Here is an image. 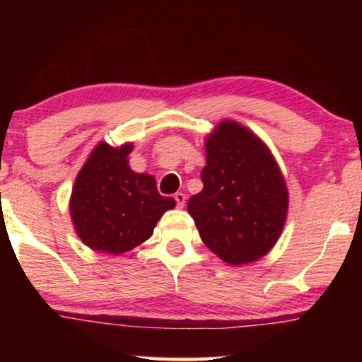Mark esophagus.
<instances>
[{
    "instance_id": "esophagus-1",
    "label": "esophagus",
    "mask_w": 362,
    "mask_h": 362,
    "mask_svg": "<svg viewBox=\"0 0 362 362\" xmlns=\"http://www.w3.org/2000/svg\"><path fill=\"white\" fill-rule=\"evenodd\" d=\"M173 199H175V202H177L178 207H184L185 206V194L184 192H177L175 195H173Z\"/></svg>"
}]
</instances>
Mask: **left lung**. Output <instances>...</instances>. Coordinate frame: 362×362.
I'll list each match as a JSON object with an SVG mask.
<instances>
[{
	"mask_svg": "<svg viewBox=\"0 0 362 362\" xmlns=\"http://www.w3.org/2000/svg\"><path fill=\"white\" fill-rule=\"evenodd\" d=\"M204 189L189 199L202 242L219 259L242 265L265 255L288 213V189L271 151L253 132L223 120L206 139Z\"/></svg>",
	"mask_w": 362,
	"mask_h": 362,
	"instance_id": "left-lung-1",
	"label": "left lung"
}]
</instances>
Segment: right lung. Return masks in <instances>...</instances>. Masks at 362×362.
Listing matches in <instances>:
<instances>
[{"label":"right lung","mask_w":362,"mask_h":362,"mask_svg":"<svg viewBox=\"0 0 362 362\" xmlns=\"http://www.w3.org/2000/svg\"><path fill=\"white\" fill-rule=\"evenodd\" d=\"M131 149V144L100 143L74 182L69 202L74 230L93 250L119 255L138 247L153 235L165 211L175 207L172 197L158 192L155 178L132 172Z\"/></svg>","instance_id":"1"}]
</instances>
